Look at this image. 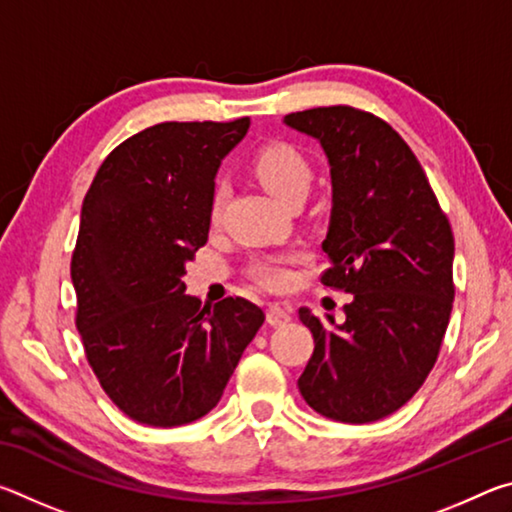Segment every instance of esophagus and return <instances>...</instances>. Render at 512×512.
<instances>
[{
	"label": "esophagus",
	"instance_id": "1",
	"mask_svg": "<svg viewBox=\"0 0 512 512\" xmlns=\"http://www.w3.org/2000/svg\"><path fill=\"white\" fill-rule=\"evenodd\" d=\"M266 320H268V325H273V327L287 325L291 320V309L273 302V305H268V309H266Z\"/></svg>",
	"mask_w": 512,
	"mask_h": 512
}]
</instances>
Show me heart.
Wrapping results in <instances>:
<instances>
[{
	"mask_svg": "<svg viewBox=\"0 0 512 512\" xmlns=\"http://www.w3.org/2000/svg\"><path fill=\"white\" fill-rule=\"evenodd\" d=\"M255 173L268 192L282 203H293L300 196H307L309 183H311V167L305 155H302L296 146L291 144H273L257 155L255 160ZM225 194L228 189L225 185H216L212 194V219H219L223 210ZM250 275L257 284L264 289L280 291L287 289L291 282V271L287 262L280 257H264L250 268Z\"/></svg>",
	"mask_w": 512,
	"mask_h": 512,
	"instance_id": "heart-1",
	"label": "heart"
}]
</instances>
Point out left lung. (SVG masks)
Masks as SVG:
<instances>
[{
    "mask_svg": "<svg viewBox=\"0 0 512 512\" xmlns=\"http://www.w3.org/2000/svg\"><path fill=\"white\" fill-rule=\"evenodd\" d=\"M320 144L332 178L325 287L352 293L345 320L300 307L314 354L298 379L329 420L386 418L418 393L438 359L454 302V237L418 158L386 121L350 106L291 112Z\"/></svg>",
    "mask_w": 512,
    "mask_h": 512,
    "instance_id": "1",
    "label": "left lung"
}]
</instances>
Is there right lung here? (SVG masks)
I'll list each match as a JSON object with an SVG mask.
<instances>
[{
	"mask_svg": "<svg viewBox=\"0 0 512 512\" xmlns=\"http://www.w3.org/2000/svg\"><path fill=\"white\" fill-rule=\"evenodd\" d=\"M248 128V117L155 124L119 144L85 194L76 327L101 388L140 424L210 413L264 323L244 298L201 309L183 282L210 232L216 171Z\"/></svg>",
	"mask_w": 512,
	"mask_h": 512,
	"instance_id": "obj_1",
	"label": "right lung"
}]
</instances>
